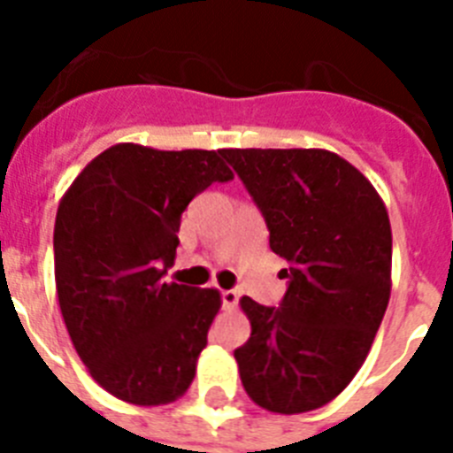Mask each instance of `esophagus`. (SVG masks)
Instances as JSON below:
<instances>
[{
    "instance_id": "34e87169",
    "label": "esophagus",
    "mask_w": 453,
    "mask_h": 453,
    "mask_svg": "<svg viewBox=\"0 0 453 453\" xmlns=\"http://www.w3.org/2000/svg\"><path fill=\"white\" fill-rule=\"evenodd\" d=\"M219 297H222L224 311H234V308L238 306V292L235 290H222L219 292Z\"/></svg>"
}]
</instances>
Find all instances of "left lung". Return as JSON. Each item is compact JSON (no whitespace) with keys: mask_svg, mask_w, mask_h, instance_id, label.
Listing matches in <instances>:
<instances>
[{"mask_svg":"<svg viewBox=\"0 0 453 453\" xmlns=\"http://www.w3.org/2000/svg\"><path fill=\"white\" fill-rule=\"evenodd\" d=\"M290 263L279 308L240 299L251 324L234 351L251 402L270 413L322 408L365 363L390 299L392 231L383 199L326 150H222Z\"/></svg>","mask_w":453,"mask_h":453,"instance_id":"left-lung-1","label":"left lung"}]
</instances>
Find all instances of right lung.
Here are the masks:
<instances>
[{"label": "right lung", "instance_id": "obj_1", "mask_svg": "<svg viewBox=\"0 0 453 453\" xmlns=\"http://www.w3.org/2000/svg\"><path fill=\"white\" fill-rule=\"evenodd\" d=\"M219 154L119 142L92 158L58 203L54 276L63 322L92 379L127 403L181 397L222 306L213 288L163 281L188 203L234 179Z\"/></svg>", "mask_w": 453, "mask_h": 453}]
</instances>
